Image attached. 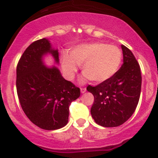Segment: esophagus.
I'll return each mask as SVG.
<instances>
[{
  "label": "esophagus",
  "instance_id": "1",
  "mask_svg": "<svg viewBox=\"0 0 158 158\" xmlns=\"http://www.w3.org/2000/svg\"><path fill=\"white\" fill-rule=\"evenodd\" d=\"M85 91H86V88H85V87H81V92L82 94L85 93Z\"/></svg>",
  "mask_w": 158,
  "mask_h": 158
}]
</instances>
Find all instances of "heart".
Masks as SVG:
<instances>
[{
    "instance_id": "obj_1",
    "label": "heart",
    "mask_w": 158,
    "mask_h": 158,
    "mask_svg": "<svg viewBox=\"0 0 158 158\" xmlns=\"http://www.w3.org/2000/svg\"><path fill=\"white\" fill-rule=\"evenodd\" d=\"M122 53L114 45L102 43L83 44L71 51L69 56L61 57L62 68L69 78H73L81 66L82 73L89 80L96 83L105 81L111 77L120 64Z\"/></svg>"
}]
</instances>
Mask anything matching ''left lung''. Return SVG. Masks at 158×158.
<instances>
[{
    "instance_id": "obj_1",
    "label": "left lung",
    "mask_w": 158,
    "mask_h": 158,
    "mask_svg": "<svg viewBox=\"0 0 158 158\" xmlns=\"http://www.w3.org/2000/svg\"><path fill=\"white\" fill-rule=\"evenodd\" d=\"M123 64L108 80L86 89L94 95L91 115L96 123L112 127L122 125L132 115L139 102L141 73L133 53L124 45Z\"/></svg>"
}]
</instances>
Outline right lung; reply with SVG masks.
<instances>
[{"mask_svg":"<svg viewBox=\"0 0 158 158\" xmlns=\"http://www.w3.org/2000/svg\"><path fill=\"white\" fill-rule=\"evenodd\" d=\"M48 52L58 62V52L52 49L46 39L33 42L26 49L17 65L16 87L21 106L30 120L44 130H56L68 123L70 104L81 92L57 68L44 66L42 57Z\"/></svg>","mask_w":158,"mask_h":158,"instance_id":"1","label":"right lung"}]
</instances>
